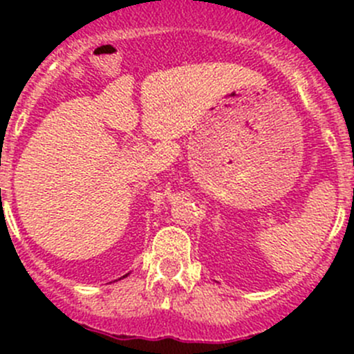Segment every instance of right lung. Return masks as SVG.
I'll use <instances>...</instances> for the list:
<instances>
[{
  "instance_id": "right-lung-1",
  "label": "right lung",
  "mask_w": 354,
  "mask_h": 354,
  "mask_svg": "<svg viewBox=\"0 0 354 354\" xmlns=\"http://www.w3.org/2000/svg\"><path fill=\"white\" fill-rule=\"evenodd\" d=\"M127 276H128V274H127ZM127 276H123V277H127ZM120 279H121V277H120ZM120 279H118V281H120Z\"/></svg>"
}]
</instances>
